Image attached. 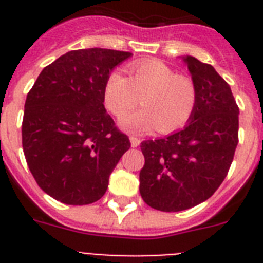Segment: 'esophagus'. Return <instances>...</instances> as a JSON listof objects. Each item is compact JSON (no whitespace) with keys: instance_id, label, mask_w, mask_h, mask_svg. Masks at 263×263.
I'll use <instances>...</instances> for the list:
<instances>
[{"instance_id":"obj_1","label":"esophagus","mask_w":263,"mask_h":263,"mask_svg":"<svg viewBox=\"0 0 263 263\" xmlns=\"http://www.w3.org/2000/svg\"><path fill=\"white\" fill-rule=\"evenodd\" d=\"M129 140H131L132 147H138V146L140 144V139H138L136 136H131V138H129Z\"/></svg>"}]
</instances>
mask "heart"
<instances>
[{
    "instance_id": "b5f03b06",
    "label": "heart",
    "mask_w": 263,
    "mask_h": 263,
    "mask_svg": "<svg viewBox=\"0 0 263 263\" xmlns=\"http://www.w3.org/2000/svg\"><path fill=\"white\" fill-rule=\"evenodd\" d=\"M129 78L111 72L103 86V103L116 117H121L139 103L144 107L124 116V129L136 134L158 129L171 134L187 125L198 103L194 80L160 60H143L128 67Z\"/></svg>"
}]
</instances>
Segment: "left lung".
<instances>
[{"label": "left lung", "instance_id": "8db88e82", "mask_svg": "<svg viewBox=\"0 0 263 263\" xmlns=\"http://www.w3.org/2000/svg\"><path fill=\"white\" fill-rule=\"evenodd\" d=\"M198 103L188 125L164 139L143 140L139 191L150 208L181 212L202 203L228 175L239 142V106L210 64L187 55Z\"/></svg>", "mask_w": 263, "mask_h": 263}]
</instances>
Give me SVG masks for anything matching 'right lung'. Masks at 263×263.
Listing matches in <instances>:
<instances>
[{"label":"right lung","instance_id":"obj_1","mask_svg":"<svg viewBox=\"0 0 263 263\" xmlns=\"http://www.w3.org/2000/svg\"><path fill=\"white\" fill-rule=\"evenodd\" d=\"M110 49L72 50L43 68L28 91L23 152L35 181L67 204H88L106 192L109 176L131 147L103 106V86L131 57Z\"/></svg>","mask_w":263,"mask_h":263}]
</instances>
